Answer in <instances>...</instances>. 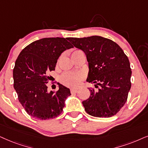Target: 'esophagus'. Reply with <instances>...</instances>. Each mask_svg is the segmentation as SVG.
<instances>
[{
	"instance_id": "esophagus-1",
	"label": "esophagus",
	"mask_w": 148,
	"mask_h": 148,
	"mask_svg": "<svg viewBox=\"0 0 148 148\" xmlns=\"http://www.w3.org/2000/svg\"><path fill=\"white\" fill-rule=\"evenodd\" d=\"M70 91L72 93H76L78 91V89H71Z\"/></svg>"
}]
</instances>
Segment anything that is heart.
<instances>
[{"label": "heart", "mask_w": 148, "mask_h": 148, "mask_svg": "<svg viewBox=\"0 0 148 148\" xmlns=\"http://www.w3.org/2000/svg\"><path fill=\"white\" fill-rule=\"evenodd\" d=\"M80 51L77 50L74 52ZM85 77V74L83 72H69L64 73L61 76V81L65 85L70 87H76L79 85L80 81Z\"/></svg>", "instance_id": "b5f03b06"}]
</instances>
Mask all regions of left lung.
Masks as SVG:
<instances>
[{"label":"left lung","instance_id":"1","mask_svg":"<svg viewBox=\"0 0 148 148\" xmlns=\"http://www.w3.org/2000/svg\"><path fill=\"white\" fill-rule=\"evenodd\" d=\"M68 40L87 56V81L100 87L89 89L90 96L83 101L85 111L96 117L115 115L126 103L131 87L128 58L118 44L105 37L93 35Z\"/></svg>","mask_w":148,"mask_h":148}]
</instances>
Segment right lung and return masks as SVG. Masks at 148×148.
<instances>
[{"mask_svg":"<svg viewBox=\"0 0 148 148\" xmlns=\"http://www.w3.org/2000/svg\"><path fill=\"white\" fill-rule=\"evenodd\" d=\"M73 48L68 38L48 37L35 41L22 50L13 71L14 87L27 113L46 120L62 113L70 89L59 83V90L48 91V73L55 70L57 59Z\"/></svg>","mask_w":148,"mask_h":148,"instance_id":"obj_1","label":"right lung"}]
</instances>
